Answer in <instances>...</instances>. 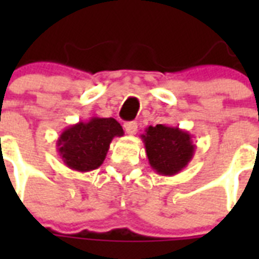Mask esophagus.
Instances as JSON below:
<instances>
[{
	"label": "esophagus",
	"instance_id": "esophagus-1",
	"mask_svg": "<svg viewBox=\"0 0 259 259\" xmlns=\"http://www.w3.org/2000/svg\"><path fill=\"white\" fill-rule=\"evenodd\" d=\"M123 127H125V132L127 134H130V136H133V134H136V132H137V122H126L125 125H123Z\"/></svg>",
	"mask_w": 259,
	"mask_h": 259
}]
</instances>
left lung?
<instances>
[{
    "label": "left lung",
    "mask_w": 259,
    "mask_h": 259,
    "mask_svg": "<svg viewBox=\"0 0 259 259\" xmlns=\"http://www.w3.org/2000/svg\"><path fill=\"white\" fill-rule=\"evenodd\" d=\"M141 138L152 169L162 176L180 173L192 160L196 149L192 136L180 127L149 126Z\"/></svg>",
    "instance_id": "8db88e82"
}]
</instances>
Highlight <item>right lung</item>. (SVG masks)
<instances>
[{
	"label": "right lung",
	"instance_id": "obj_1",
	"mask_svg": "<svg viewBox=\"0 0 259 259\" xmlns=\"http://www.w3.org/2000/svg\"><path fill=\"white\" fill-rule=\"evenodd\" d=\"M122 136L123 129L114 118L91 117L63 130L56 146L64 165L90 172L103 164L113 138Z\"/></svg>",
	"mask_w": 259,
	"mask_h": 259
}]
</instances>
